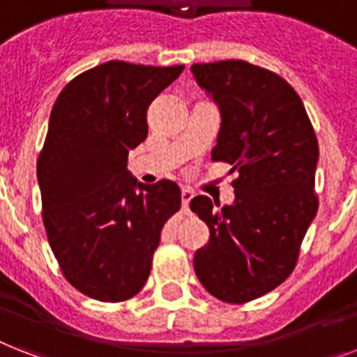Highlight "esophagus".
Instances as JSON below:
<instances>
[{"instance_id":"obj_1","label":"esophagus","mask_w":357,"mask_h":357,"mask_svg":"<svg viewBox=\"0 0 357 357\" xmlns=\"http://www.w3.org/2000/svg\"><path fill=\"white\" fill-rule=\"evenodd\" d=\"M192 198H194V192L190 190V188H183V190H181V204H183L185 211L188 208V204H190V199Z\"/></svg>"}]
</instances>
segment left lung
<instances>
[{
	"instance_id": "obj_1",
	"label": "left lung",
	"mask_w": 357,
	"mask_h": 357,
	"mask_svg": "<svg viewBox=\"0 0 357 357\" xmlns=\"http://www.w3.org/2000/svg\"><path fill=\"white\" fill-rule=\"evenodd\" d=\"M190 71L222 115L213 161L238 174L231 205L216 211L207 196L190 202L211 231L194 271L216 299L249 303L282 284L297 264L319 207V144L303 100L279 75L244 60L194 63Z\"/></svg>"
}]
</instances>
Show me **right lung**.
Listing matches in <instances>:
<instances>
[{
  "label": "right lung",
  "instance_id": "add662e5",
  "mask_svg": "<svg viewBox=\"0 0 357 357\" xmlns=\"http://www.w3.org/2000/svg\"><path fill=\"white\" fill-rule=\"evenodd\" d=\"M183 69L112 60L73 78L54 102L36 165L43 225L66 279L91 299L141 291L161 229L181 207L174 181L139 183L126 167L149 135L150 102Z\"/></svg>",
  "mask_w": 357,
  "mask_h": 357
}]
</instances>
